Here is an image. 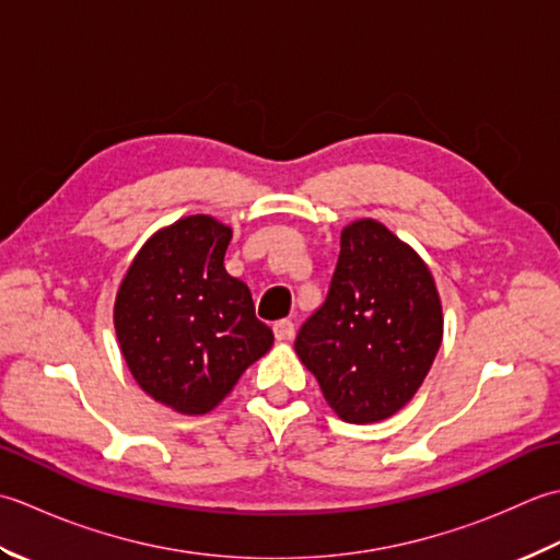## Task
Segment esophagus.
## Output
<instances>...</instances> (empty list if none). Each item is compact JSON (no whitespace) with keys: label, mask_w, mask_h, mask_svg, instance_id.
Returning <instances> with one entry per match:
<instances>
[{"label":"esophagus","mask_w":560,"mask_h":560,"mask_svg":"<svg viewBox=\"0 0 560 560\" xmlns=\"http://www.w3.org/2000/svg\"><path fill=\"white\" fill-rule=\"evenodd\" d=\"M272 334H276L278 340H292L294 324L290 322V318H282V322H276V326H272Z\"/></svg>","instance_id":"1"}]
</instances>
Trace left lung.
<instances>
[{
    "instance_id": "obj_1",
    "label": "left lung",
    "mask_w": 560,
    "mask_h": 560,
    "mask_svg": "<svg viewBox=\"0 0 560 560\" xmlns=\"http://www.w3.org/2000/svg\"><path fill=\"white\" fill-rule=\"evenodd\" d=\"M442 343V302L413 248L376 220L340 232L326 302L294 340L346 423L392 418L416 396Z\"/></svg>"
}]
</instances>
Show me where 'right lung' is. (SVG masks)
Segmentation results:
<instances>
[{
    "label": "right lung",
    "mask_w": 560,
    "mask_h": 560,
    "mask_svg": "<svg viewBox=\"0 0 560 560\" xmlns=\"http://www.w3.org/2000/svg\"><path fill=\"white\" fill-rule=\"evenodd\" d=\"M232 230L190 214L159 230L120 282L113 324L144 394L184 416H202L272 346L242 280L224 270Z\"/></svg>",
    "instance_id": "1"
}]
</instances>
